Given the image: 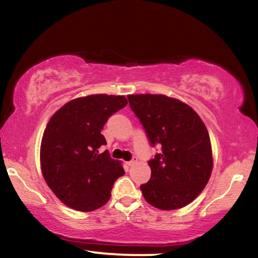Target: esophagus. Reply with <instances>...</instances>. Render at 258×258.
Returning a JSON list of instances; mask_svg holds the SVG:
<instances>
[{"label":"esophagus","mask_w":258,"mask_h":258,"mask_svg":"<svg viewBox=\"0 0 258 258\" xmlns=\"http://www.w3.org/2000/svg\"><path fill=\"white\" fill-rule=\"evenodd\" d=\"M137 161H138V158H137V157H133V158L132 159H131L130 161H127V163H126V164H127L128 166H133L135 163H137Z\"/></svg>","instance_id":"obj_1"}]
</instances>
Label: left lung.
I'll return each instance as SVG.
<instances>
[{"label": "left lung", "mask_w": 258, "mask_h": 258, "mask_svg": "<svg viewBox=\"0 0 258 258\" xmlns=\"http://www.w3.org/2000/svg\"><path fill=\"white\" fill-rule=\"evenodd\" d=\"M130 107L160 154L149 160L151 177L140 189L163 211L186 206L211 177L213 156L206 126L194 109L161 94L128 95Z\"/></svg>", "instance_id": "left-lung-1"}]
</instances>
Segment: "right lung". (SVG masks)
<instances>
[{
    "mask_svg": "<svg viewBox=\"0 0 258 258\" xmlns=\"http://www.w3.org/2000/svg\"><path fill=\"white\" fill-rule=\"evenodd\" d=\"M123 95L95 94L72 100L51 117L42 138L44 180L61 202L80 212L106 204L113 183L125 171L106 150L101 134L109 117L123 109Z\"/></svg>",
    "mask_w": 258,
    "mask_h": 258,
    "instance_id": "obj_1",
    "label": "right lung"
}]
</instances>
